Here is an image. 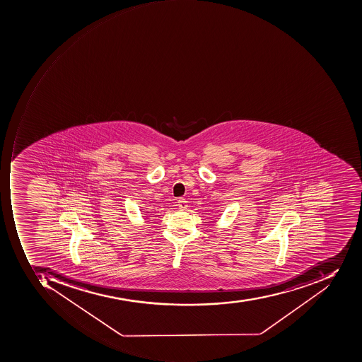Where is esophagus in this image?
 Instances as JSON below:
<instances>
[{
  "label": "esophagus",
  "instance_id": "34e87169",
  "mask_svg": "<svg viewBox=\"0 0 362 362\" xmlns=\"http://www.w3.org/2000/svg\"><path fill=\"white\" fill-rule=\"evenodd\" d=\"M187 202H186V199L185 198H180L178 199V208H180V210H185L187 209Z\"/></svg>",
  "mask_w": 362,
  "mask_h": 362
}]
</instances>
